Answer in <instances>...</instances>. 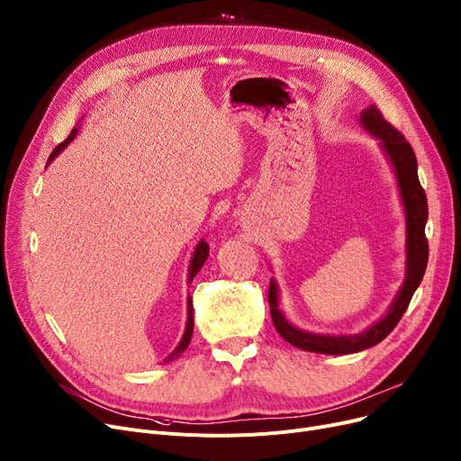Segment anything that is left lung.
Returning <instances> with one entry per match:
<instances>
[{
  "mask_svg": "<svg viewBox=\"0 0 461 461\" xmlns=\"http://www.w3.org/2000/svg\"><path fill=\"white\" fill-rule=\"evenodd\" d=\"M359 126L380 142V148L385 153V158L396 177L398 193H401V202L406 214V278L385 315L380 317L366 330L354 335L313 333L293 326L280 310V289L278 284L272 278L268 291V305L274 328L278 330V333L287 343L305 352L330 356L354 354L384 341L408 310L415 289L422 282L428 263V240L424 235V226L428 221V203L417 176L415 151L406 142V139L398 133L387 120H384L376 105L365 107L359 113Z\"/></svg>",
  "mask_w": 461,
  "mask_h": 461,
  "instance_id": "obj_1",
  "label": "left lung"
}]
</instances>
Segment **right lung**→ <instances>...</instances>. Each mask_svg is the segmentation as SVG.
<instances>
[{
	"label": "right lung",
	"instance_id": "add662e5",
	"mask_svg": "<svg viewBox=\"0 0 461 461\" xmlns=\"http://www.w3.org/2000/svg\"><path fill=\"white\" fill-rule=\"evenodd\" d=\"M79 124V122H77ZM79 128L81 126H77V128H74L72 130V133L68 135V139H65V142H60L53 151H51V156H50V159H48V165L59 156L60 151H63L74 139H76V135H77V131H79ZM207 256H209V244L202 239L198 244H196V249H194V252H193V258H191V265H189V284L193 282V278L194 276L200 272V268L203 267V263H205V259H207ZM193 330H194V317H193V298L191 296H187V324H185V331H183V337H181V341H179V345L174 348V352L165 359V363H168V361H172V359H176L177 356H181L183 352L187 350V347H189V343H191V337H193Z\"/></svg>",
	"mask_w": 461,
	"mask_h": 461
}]
</instances>
